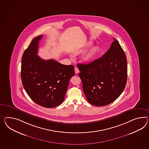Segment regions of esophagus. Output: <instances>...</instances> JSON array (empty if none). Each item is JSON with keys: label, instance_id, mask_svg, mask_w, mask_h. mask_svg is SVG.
Returning a JSON list of instances; mask_svg holds the SVG:
<instances>
[{"label": "esophagus", "instance_id": "obj_1", "mask_svg": "<svg viewBox=\"0 0 149 149\" xmlns=\"http://www.w3.org/2000/svg\"><path fill=\"white\" fill-rule=\"evenodd\" d=\"M74 72H75V73H76V74H77L78 73H79V69H78V68L75 67V68H74Z\"/></svg>", "mask_w": 149, "mask_h": 149}]
</instances>
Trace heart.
Instances as JSON below:
<instances>
[{
  "mask_svg": "<svg viewBox=\"0 0 149 149\" xmlns=\"http://www.w3.org/2000/svg\"><path fill=\"white\" fill-rule=\"evenodd\" d=\"M91 46V43H88V45H86V46L82 49L80 50L81 52H84L85 51H86V50H87L88 48H89L90 46ZM98 48L97 47H93V49H92L91 51L88 52V54H87L86 57V61H91L93 58L94 57V56H95V54L97 51Z\"/></svg>",
  "mask_w": 149,
  "mask_h": 149,
  "instance_id": "obj_1",
  "label": "heart"
}]
</instances>
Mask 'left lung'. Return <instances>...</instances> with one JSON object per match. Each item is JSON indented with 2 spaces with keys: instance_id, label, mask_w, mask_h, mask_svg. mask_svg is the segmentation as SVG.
Listing matches in <instances>:
<instances>
[{
  "instance_id": "obj_1",
  "label": "left lung",
  "mask_w": 149,
  "mask_h": 149,
  "mask_svg": "<svg viewBox=\"0 0 149 149\" xmlns=\"http://www.w3.org/2000/svg\"><path fill=\"white\" fill-rule=\"evenodd\" d=\"M101 58L77 66L88 102L102 107L114 102L121 95L127 81L126 55L117 40Z\"/></svg>"
}]
</instances>
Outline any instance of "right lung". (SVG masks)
Listing matches in <instances>:
<instances>
[{"instance_id":"1","label":"right lung","mask_w":149,"mask_h":149,"mask_svg":"<svg viewBox=\"0 0 149 149\" xmlns=\"http://www.w3.org/2000/svg\"><path fill=\"white\" fill-rule=\"evenodd\" d=\"M40 35L33 39L22 58L23 87L31 99L47 108L61 105L70 78L74 75L72 65L61 64L54 59L44 60L37 55Z\"/></svg>"}]
</instances>
